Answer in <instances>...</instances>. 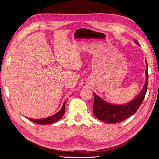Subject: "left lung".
Masks as SVG:
<instances>
[{"label": "left lung", "instance_id": "left-lung-1", "mask_svg": "<svg viewBox=\"0 0 159 159\" xmlns=\"http://www.w3.org/2000/svg\"><path fill=\"white\" fill-rule=\"evenodd\" d=\"M134 42L139 45L136 40H134ZM146 64L147 80L145 84L144 85L141 93L131 102L121 105L109 104L101 99L99 96L93 93L94 102L93 105V112L96 118H98L100 121L107 123H117L121 122L129 117L132 116L137 111L145 98L147 90L148 65L147 62Z\"/></svg>", "mask_w": 159, "mask_h": 159}]
</instances>
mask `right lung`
Wrapping results in <instances>:
<instances>
[{"label": "right lung", "mask_w": 159, "mask_h": 159, "mask_svg": "<svg viewBox=\"0 0 159 159\" xmlns=\"http://www.w3.org/2000/svg\"><path fill=\"white\" fill-rule=\"evenodd\" d=\"M65 104H66V102H64L63 106H62L61 109L60 110V111H58L55 115H52L51 117L42 119H28L34 123L40 124V125H50V124L56 123V121H58V120H60L61 118V117L64 115L65 113Z\"/></svg>", "instance_id": "add662e5"}]
</instances>
